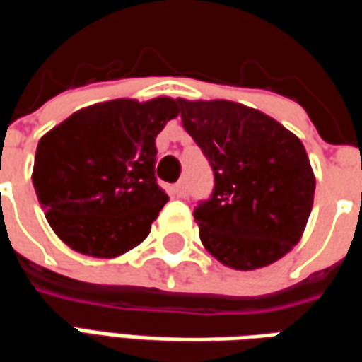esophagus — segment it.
Segmentation results:
<instances>
[{
	"label": "esophagus",
	"instance_id": "1",
	"mask_svg": "<svg viewBox=\"0 0 362 362\" xmlns=\"http://www.w3.org/2000/svg\"><path fill=\"white\" fill-rule=\"evenodd\" d=\"M173 192L176 197H186L188 196V188H186V182H178V184H174Z\"/></svg>",
	"mask_w": 362,
	"mask_h": 362
}]
</instances>
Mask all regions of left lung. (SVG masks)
<instances>
[{
    "instance_id": "left-lung-1",
    "label": "left lung",
    "mask_w": 362,
    "mask_h": 362,
    "mask_svg": "<svg viewBox=\"0 0 362 362\" xmlns=\"http://www.w3.org/2000/svg\"><path fill=\"white\" fill-rule=\"evenodd\" d=\"M178 104L215 180L209 199L194 209L205 250L240 272L283 258L303 236L316 188L300 139L244 104Z\"/></svg>"
}]
</instances>
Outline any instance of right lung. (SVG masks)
Masks as SVG:
<instances>
[{
	"label": "right lung",
	"instance_id": "1",
	"mask_svg": "<svg viewBox=\"0 0 362 362\" xmlns=\"http://www.w3.org/2000/svg\"><path fill=\"white\" fill-rule=\"evenodd\" d=\"M178 114L166 96L116 98L77 110L38 141L33 184L69 248L116 258L147 238L168 202L155 178V139Z\"/></svg>",
	"mask_w": 362,
	"mask_h": 362
}]
</instances>
